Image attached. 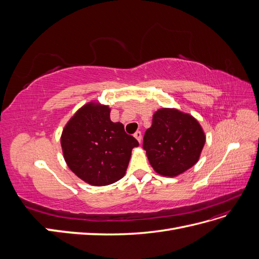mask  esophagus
I'll return each instance as SVG.
<instances>
[{"mask_svg": "<svg viewBox=\"0 0 259 259\" xmlns=\"http://www.w3.org/2000/svg\"><path fill=\"white\" fill-rule=\"evenodd\" d=\"M134 137L138 140V142H139V144H142V140H143V137H142V132H136L135 133V134H134Z\"/></svg>", "mask_w": 259, "mask_h": 259, "instance_id": "1", "label": "esophagus"}]
</instances>
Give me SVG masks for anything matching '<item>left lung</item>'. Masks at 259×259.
<instances>
[{
    "label": "left lung",
    "mask_w": 259,
    "mask_h": 259,
    "mask_svg": "<svg viewBox=\"0 0 259 259\" xmlns=\"http://www.w3.org/2000/svg\"><path fill=\"white\" fill-rule=\"evenodd\" d=\"M205 133L199 121L175 108H161L152 116V125L144 136L149 163L164 177H176L200 159Z\"/></svg>",
    "instance_id": "obj_1"
}]
</instances>
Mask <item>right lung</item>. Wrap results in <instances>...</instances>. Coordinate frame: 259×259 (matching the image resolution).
Instances as JSON below:
<instances>
[{"mask_svg": "<svg viewBox=\"0 0 259 259\" xmlns=\"http://www.w3.org/2000/svg\"><path fill=\"white\" fill-rule=\"evenodd\" d=\"M111 109L98 101L82 106L65 125L60 144L68 167L92 186L120 180L128 166L137 140L123 124L110 120Z\"/></svg>", "mask_w": 259, "mask_h": 259, "instance_id": "obj_1", "label": "right lung"}]
</instances>
